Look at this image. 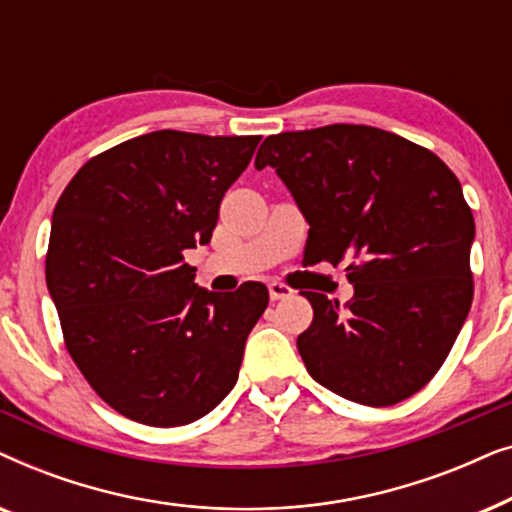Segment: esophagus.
Here are the masks:
<instances>
[{
	"label": "esophagus",
	"mask_w": 512,
	"mask_h": 512,
	"mask_svg": "<svg viewBox=\"0 0 512 512\" xmlns=\"http://www.w3.org/2000/svg\"><path fill=\"white\" fill-rule=\"evenodd\" d=\"M268 291H270V300H284V298L293 296L291 286H286L282 282H270L268 284Z\"/></svg>",
	"instance_id": "obj_1"
}]
</instances>
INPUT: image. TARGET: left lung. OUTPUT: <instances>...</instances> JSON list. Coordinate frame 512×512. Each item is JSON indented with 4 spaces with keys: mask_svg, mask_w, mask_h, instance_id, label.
<instances>
[{
    "mask_svg": "<svg viewBox=\"0 0 512 512\" xmlns=\"http://www.w3.org/2000/svg\"><path fill=\"white\" fill-rule=\"evenodd\" d=\"M275 167L310 223L307 263L347 261L354 298L303 291L307 373L349 401L387 408L443 366L473 303L475 223L454 172L424 146L370 125L270 135Z\"/></svg>",
    "mask_w": 512,
    "mask_h": 512,
    "instance_id": "obj_1",
    "label": "left lung"
}]
</instances>
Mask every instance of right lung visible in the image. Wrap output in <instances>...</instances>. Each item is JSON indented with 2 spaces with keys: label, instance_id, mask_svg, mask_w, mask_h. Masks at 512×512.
<instances>
[{
  "label": "right lung",
  "instance_id": "1",
  "mask_svg": "<svg viewBox=\"0 0 512 512\" xmlns=\"http://www.w3.org/2000/svg\"><path fill=\"white\" fill-rule=\"evenodd\" d=\"M258 142L149 132L90 158L55 205L46 284L67 352L123 417L184 426L235 387L268 289H200L184 251L212 240Z\"/></svg>",
  "mask_w": 512,
  "mask_h": 512
}]
</instances>
